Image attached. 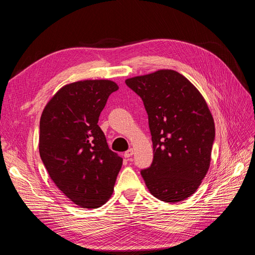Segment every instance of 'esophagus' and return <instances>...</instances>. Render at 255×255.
Returning a JSON list of instances; mask_svg holds the SVG:
<instances>
[{
	"label": "esophagus",
	"mask_w": 255,
	"mask_h": 255,
	"mask_svg": "<svg viewBox=\"0 0 255 255\" xmlns=\"http://www.w3.org/2000/svg\"><path fill=\"white\" fill-rule=\"evenodd\" d=\"M133 153H134L133 149H128V151H126V152H125V157H126V158H129L130 156L133 155Z\"/></svg>",
	"instance_id": "esophagus-1"
}]
</instances>
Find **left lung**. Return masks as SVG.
<instances>
[{"instance_id": "left-lung-1", "label": "left lung", "mask_w": 255, "mask_h": 255, "mask_svg": "<svg viewBox=\"0 0 255 255\" xmlns=\"http://www.w3.org/2000/svg\"><path fill=\"white\" fill-rule=\"evenodd\" d=\"M148 114L153 161L141 176L151 194L175 203L190 197L207 173L215 125L204 98L185 76L158 70L126 81Z\"/></svg>"}]
</instances>
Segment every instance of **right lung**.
<instances>
[{
  "mask_svg": "<svg viewBox=\"0 0 255 255\" xmlns=\"http://www.w3.org/2000/svg\"><path fill=\"white\" fill-rule=\"evenodd\" d=\"M118 85L87 80L60 88L40 118L39 153L52 181L73 203L102 206L111 198L122 158L98 126L107 99Z\"/></svg>",
  "mask_w": 255,
  "mask_h": 255,
  "instance_id": "1",
  "label": "right lung"
}]
</instances>
